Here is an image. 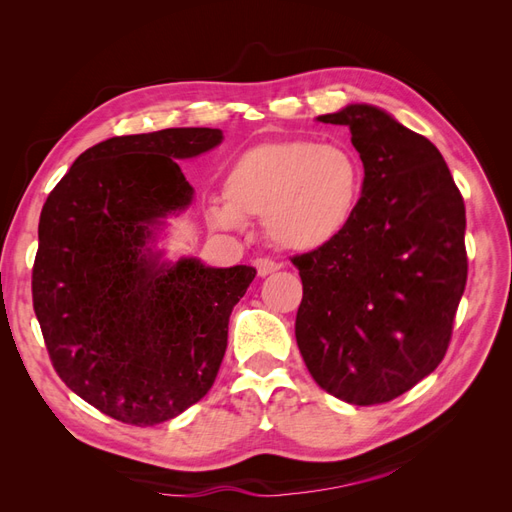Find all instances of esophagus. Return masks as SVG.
<instances>
[{
  "label": "esophagus",
  "mask_w": 512,
  "mask_h": 512,
  "mask_svg": "<svg viewBox=\"0 0 512 512\" xmlns=\"http://www.w3.org/2000/svg\"><path fill=\"white\" fill-rule=\"evenodd\" d=\"M254 267H256L260 277H267V275H271V273H275L277 269H280V265H277V262L271 260V258H256L254 260Z\"/></svg>",
  "instance_id": "esophagus-1"
}]
</instances>
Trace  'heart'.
<instances>
[{"instance_id":"heart-1","label":"heart","mask_w":512,"mask_h":512,"mask_svg":"<svg viewBox=\"0 0 512 512\" xmlns=\"http://www.w3.org/2000/svg\"><path fill=\"white\" fill-rule=\"evenodd\" d=\"M363 185V162L348 145L312 138L260 143L230 164L224 198L213 200L207 218L215 228L243 230L245 215H262L277 247L312 254L350 228Z\"/></svg>"}]
</instances>
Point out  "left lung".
I'll list each match as a JSON object with an SVG mask.
<instances>
[{
    "mask_svg": "<svg viewBox=\"0 0 512 512\" xmlns=\"http://www.w3.org/2000/svg\"><path fill=\"white\" fill-rule=\"evenodd\" d=\"M318 121L350 128L365 185L344 235L292 258L294 335L320 389L384 404L444 359L468 280L466 207L436 145L382 108L348 104Z\"/></svg>",
    "mask_w": 512,
    "mask_h": 512,
    "instance_id": "1",
    "label": "left lung"
}]
</instances>
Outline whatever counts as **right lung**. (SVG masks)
Segmentation results:
<instances>
[{"label":"right lung","instance_id":"1","mask_svg":"<svg viewBox=\"0 0 512 512\" xmlns=\"http://www.w3.org/2000/svg\"><path fill=\"white\" fill-rule=\"evenodd\" d=\"M222 130L115 136L81 153L38 224L34 309L70 391L128 425H158L213 386L232 307L256 269L166 260L158 239L192 205L175 160L222 143Z\"/></svg>","mask_w":512,"mask_h":512}]
</instances>
